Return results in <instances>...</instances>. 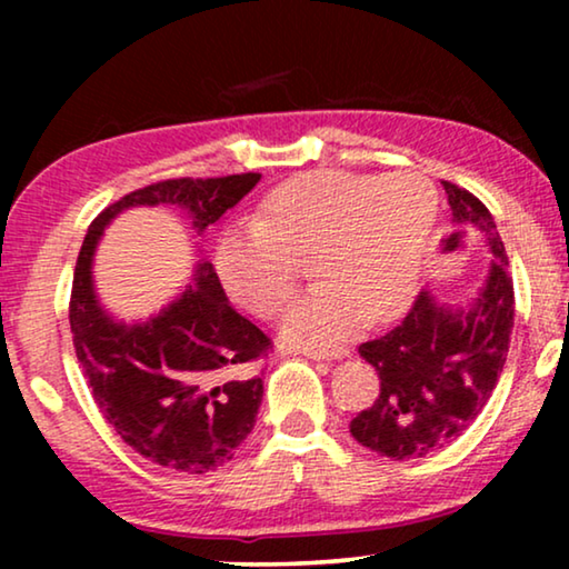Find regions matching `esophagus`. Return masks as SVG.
<instances>
[{
    "instance_id": "34e87169",
    "label": "esophagus",
    "mask_w": 569,
    "mask_h": 569,
    "mask_svg": "<svg viewBox=\"0 0 569 569\" xmlns=\"http://www.w3.org/2000/svg\"><path fill=\"white\" fill-rule=\"evenodd\" d=\"M308 357V360H345L349 357V349L345 347H337V349H306L302 352Z\"/></svg>"
}]
</instances>
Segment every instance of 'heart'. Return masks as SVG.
Here are the masks:
<instances>
[{
  "label": "heart",
  "instance_id": "obj_1",
  "mask_svg": "<svg viewBox=\"0 0 569 569\" xmlns=\"http://www.w3.org/2000/svg\"><path fill=\"white\" fill-rule=\"evenodd\" d=\"M438 222V191L425 176L370 178L318 170L279 186L261 220L228 228L214 267L224 290L256 316H274L300 277L298 256L316 253L313 292L290 302L279 337L298 349H329L357 337L370 318L409 308Z\"/></svg>",
  "mask_w": 569,
  "mask_h": 569
}]
</instances>
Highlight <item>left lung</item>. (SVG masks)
Listing matches in <instances>:
<instances>
[{"label": "left lung", "mask_w": 569, "mask_h": 569, "mask_svg": "<svg viewBox=\"0 0 569 569\" xmlns=\"http://www.w3.org/2000/svg\"><path fill=\"white\" fill-rule=\"evenodd\" d=\"M442 186L453 222L485 238L492 256L485 282L466 306L438 302L422 290L396 329L360 345L362 360L378 370L380 393L349 422V432L393 461L453 442L485 409L510 349L516 298L500 232L473 193L448 181Z\"/></svg>", "instance_id": "obj_1"}]
</instances>
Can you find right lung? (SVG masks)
<instances>
[{"mask_svg":"<svg viewBox=\"0 0 569 569\" xmlns=\"http://www.w3.org/2000/svg\"><path fill=\"white\" fill-rule=\"evenodd\" d=\"M259 181L261 173H240L144 186L92 220L77 256L69 300L77 360L121 440L166 469L207 473L236 456L263 396V380L246 368L271 341L230 306L209 261L197 263L193 282L160 313L116 321L92 282L96 248L106 224L131 207L183 209L201 236Z\"/></svg>","mask_w":569,"mask_h":569,"instance_id":"right-lung-1","label":"right lung"}]
</instances>
